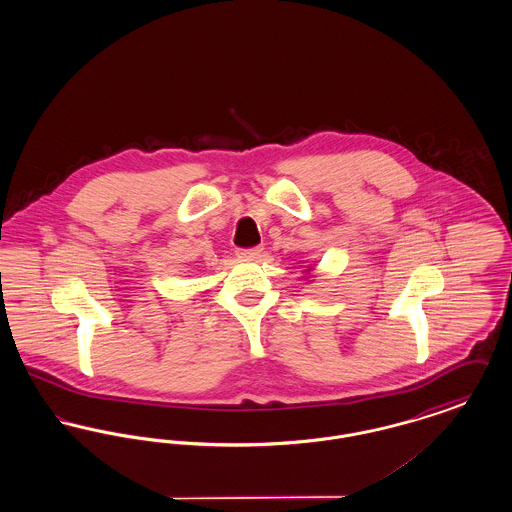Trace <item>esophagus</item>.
Listing matches in <instances>:
<instances>
[{
    "label": "esophagus",
    "mask_w": 512,
    "mask_h": 512,
    "mask_svg": "<svg viewBox=\"0 0 512 512\" xmlns=\"http://www.w3.org/2000/svg\"><path fill=\"white\" fill-rule=\"evenodd\" d=\"M261 253H263V247H261V245L247 247V249H238V251H236V255L242 257V259H257V257H261Z\"/></svg>",
    "instance_id": "1"
}]
</instances>
